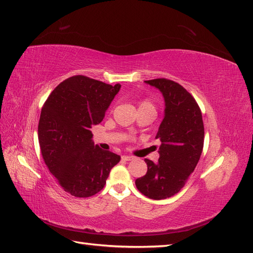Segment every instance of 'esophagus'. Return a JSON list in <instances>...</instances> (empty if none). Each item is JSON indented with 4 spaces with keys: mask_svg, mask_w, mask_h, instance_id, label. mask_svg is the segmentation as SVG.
<instances>
[{
    "mask_svg": "<svg viewBox=\"0 0 253 253\" xmlns=\"http://www.w3.org/2000/svg\"><path fill=\"white\" fill-rule=\"evenodd\" d=\"M122 160H124V161H133L134 157L133 156H129V155H123L122 156Z\"/></svg>",
    "mask_w": 253,
    "mask_h": 253,
    "instance_id": "obj_1",
    "label": "esophagus"
}]
</instances>
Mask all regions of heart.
Segmentation results:
<instances>
[{"mask_svg":"<svg viewBox=\"0 0 253 253\" xmlns=\"http://www.w3.org/2000/svg\"><path fill=\"white\" fill-rule=\"evenodd\" d=\"M138 110H153V111H155V107H154V104L150 101V100L143 99V100H140V101L138 102Z\"/></svg>","mask_w":253,"mask_h":253,"instance_id":"b5f03b06","label":"heart"}]
</instances>
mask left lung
Listing matches in <instances>:
<instances>
[{
  "mask_svg": "<svg viewBox=\"0 0 253 253\" xmlns=\"http://www.w3.org/2000/svg\"><path fill=\"white\" fill-rule=\"evenodd\" d=\"M161 90L165 116L156 139L161 141L160 158H145L148 172L136 180L137 189L151 199L173 196L186 183L204 148V123L196 100L183 86L167 79L145 81Z\"/></svg>",
  "mask_w": 253,
  "mask_h": 253,
  "instance_id": "8db88e82",
  "label": "left lung"
}]
</instances>
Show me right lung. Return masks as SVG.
Here are the masks:
<instances>
[{"label":"right lung","instance_id":"add662e5","mask_svg":"<svg viewBox=\"0 0 253 253\" xmlns=\"http://www.w3.org/2000/svg\"><path fill=\"white\" fill-rule=\"evenodd\" d=\"M121 88L74 75L58 85L45 101L39 122L43 160L62 189L75 197L101 191L121 156L92 142V125L101 123Z\"/></svg>","mask_w":253,"mask_h":253}]
</instances>
